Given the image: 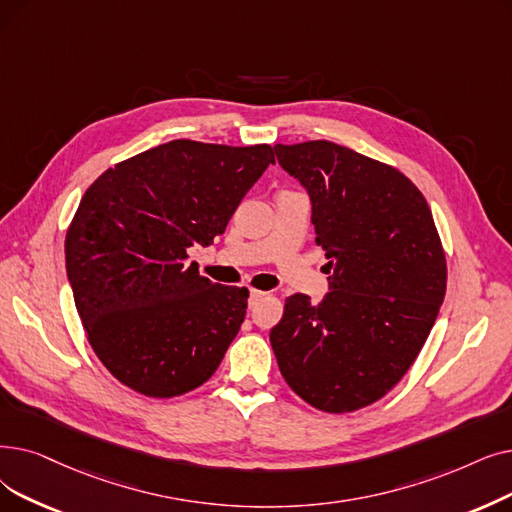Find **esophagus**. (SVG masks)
<instances>
[{
    "label": "esophagus",
    "instance_id": "esophagus-1",
    "mask_svg": "<svg viewBox=\"0 0 512 512\" xmlns=\"http://www.w3.org/2000/svg\"><path fill=\"white\" fill-rule=\"evenodd\" d=\"M265 295L268 293H263V291H251V297H249V305H255L257 301H261Z\"/></svg>",
    "mask_w": 512,
    "mask_h": 512
}]
</instances>
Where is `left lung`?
<instances>
[{"label": "left lung", "mask_w": 512, "mask_h": 512, "mask_svg": "<svg viewBox=\"0 0 512 512\" xmlns=\"http://www.w3.org/2000/svg\"><path fill=\"white\" fill-rule=\"evenodd\" d=\"M311 198L330 293L291 295L270 343L301 399L322 412L387 395L425 345L446 297V253L422 192L391 165L335 142L276 144Z\"/></svg>", "instance_id": "obj_1"}]
</instances>
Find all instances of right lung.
Segmentation results:
<instances>
[{
  "mask_svg": "<svg viewBox=\"0 0 512 512\" xmlns=\"http://www.w3.org/2000/svg\"><path fill=\"white\" fill-rule=\"evenodd\" d=\"M268 144L173 140L106 169L66 230V274L98 360L125 387L175 397L201 387L238 335L249 288L188 261L209 247L261 173Z\"/></svg>",
  "mask_w": 512,
  "mask_h": 512,
  "instance_id": "right-lung-1",
  "label": "right lung"
}]
</instances>
